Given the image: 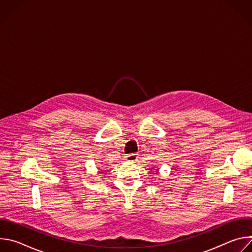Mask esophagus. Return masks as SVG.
Listing matches in <instances>:
<instances>
[{
    "instance_id": "obj_1",
    "label": "esophagus",
    "mask_w": 252,
    "mask_h": 252,
    "mask_svg": "<svg viewBox=\"0 0 252 252\" xmlns=\"http://www.w3.org/2000/svg\"><path fill=\"white\" fill-rule=\"evenodd\" d=\"M126 159L127 161H135L137 159V155L136 154H129L126 157Z\"/></svg>"
}]
</instances>
